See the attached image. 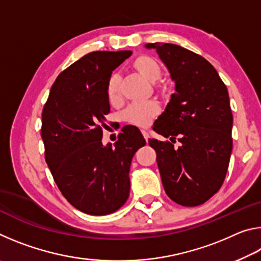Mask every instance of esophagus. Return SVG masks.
Returning a JSON list of instances; mask_svg holds the SVG:
<instances>
[{"instance_id":"esophagus-1","label":"esophagus","mask_w":261,"mask_h":261,"mask_svg":"<svg viewBox=\"0 0 261 261\" xmlns=\"http://www.w3.org/2000/svg\"><path fill=\"white\" fill-rule=\"evenodd\" d=\"M141 134H143V136H144L145 140L148 141V138H149V135H148V132H147V131H145V130H141Z\"/></svg>"}]
</instances>
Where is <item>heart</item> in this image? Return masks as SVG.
<instances>
[{
  "instance_id": "b5f03b06",
  "label": "heart",
  "mask_w": 261,
  "mask_h": 261,
  "mask_svg": "<svg viewBox=\"0 0 261 261\" xmlns=\"http://www.w3.org/2000/svg\"><path fill=\"white\" fill-rule=\"evenodd\" d=\"M130 65L137 72L140 73L147 81L155 83L162 76V67L156 59L146 54H140L131 61ZM121 81L122 78L118 73L114 72L109 76L107 81V95L112 103H116L121 99ZM155 87L162 90L161 83L157 82ZM159 114V106L155 102H134L127 106L122 113L123 120L137 126H147L152 118Z\"/></svg>"
}]
</instances>
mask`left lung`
Here are the masks:
<instances>
[{"instance_id": "obj_1", "label": "left lung", "mask_w": 261, "mask_h": 261, "mask_svg": "<svg viewBox=\"0 0 261 261\" xmlns=\"http://www.w3.org/2000/svg\"><path fill=\"white\" fill-rule=\"evenodd\" d=\"M146 47L155 48L175 81L176 93L153 126L169 140H148L163 188L176 204L201 205L220 190L230 161L232 113L227 86L196 53L173 43Z\"/></svg>"}]
</instances>
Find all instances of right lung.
Masks as SVG:
<instances>
[{
	"label": "right lung",
	"instance_id": "1",
	"mask_svg": "<svg viewBox=\"0 0 261 261\" xmlns=\"http://www.w3.org/2000/svg\"><path fill=\"white\" fill-rule=\"evenodd\" d=\"M131 50L92 51L57 76L42 109L45 159L70 204L90 215H106L129 198V171L143 147L136 126H124L113 146L102 145L110 112L107 81Z\"/></svg>",
	"mask_w": 261,
	"mask_h": 261
}]
</instances>
